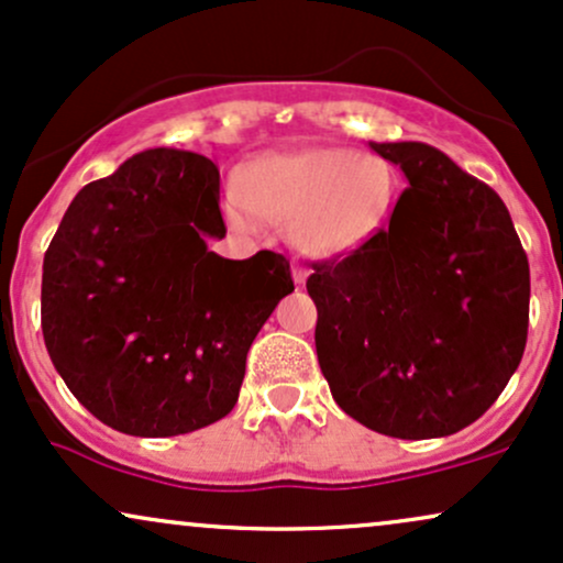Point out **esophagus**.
Listing matches in <instances>:
<instances>
[{"mask_svg": "<svg viewBox=\"0 0 563 563\" xmlns=\"http://www.w3.org/2000/svg\"><path fill=\"white\" fill-rule=\"evenodd\" d=\"M292 279L295 284H302L308 279V268L302 266V263H292Z\"/></svg>", "mask_w": 563, "mask_h": 563, "instance_id": "obj_1", "label": "esophagus"}]
</instances>
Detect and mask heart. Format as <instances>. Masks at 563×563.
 <instances>
[{
	"instance_id": "heart-1",
	"label": "heart",
	"mask_w": 563,
	"mask_h": 563,
	"mask_svg": "<svg viewBox=\"0 0 563 563\" xmlns=\"http://www.w3.org/2000/svg\"><path fill=\"white\" fill-rule=\"evenodd\" d=\"M398 176L385 157L347 147H310L263 155L234 176L244 213L289 227L302 253L347 255L385 229Z\"/></svg>"
}]
</instances>
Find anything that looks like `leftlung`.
I'll return each instance as SVG.
<instances>
[{
	"label": "left lung",
	"instance_id": "8db88e82",
	"mask_svg": "<svg viewBox=\"0 0 563 563\" xmlns=\"http://www.w3.org/2000/svg\"><path fill=\"white\" fill-rule=\"evenodd\" d=\"M408 189L389 227L313 263L316 353L336 406L400 440L477 421L517 372L530 263L495 191L424 142H372Z\"/></svg>",
	"mask_w": 563,
	"mask_h": 563
}]
</instances>
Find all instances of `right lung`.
I'll list each match as a JSON object with an SVG mask.
<instances>
[{"label":"right lung","instance_id":"add662e5","mask_svg":"<svg viewBox=\"0 0 563 563\" xmlns=\"http://www.w3.org/2000/svg\"><path fill=\"white\" fill-rule=\"evenodd\" d=\"M221 176L205 155L144 150L73 197L44 255L42 332L57 374L102 424L174 438L223 419L247 350L295 289L289 261L210 253Z\"/></svg>","mask_w":563,"mask_h":563}]
</instances>
